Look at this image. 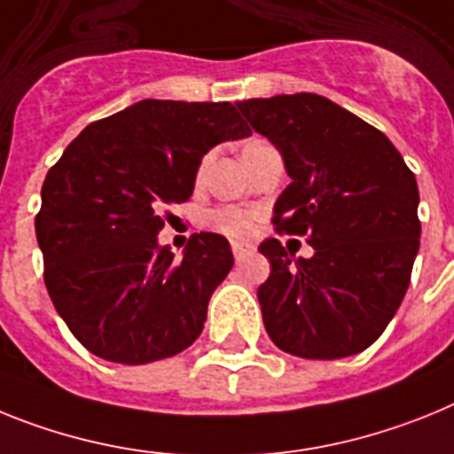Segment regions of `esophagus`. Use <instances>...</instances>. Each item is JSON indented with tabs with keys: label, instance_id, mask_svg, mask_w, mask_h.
<instances>
[{
	"label": "esophagus",
	"instance_id": "1",
	"mask_svg": "<svg viewBox=\"0 0 454 454\" xmlns=\"http://www.w3.org/2000/svg\"><path fill=\"white\" fill-rule=\"evenodd\" d=\"M249 251H251L249 247H244V244H232V255H235L238 262H242V260L249 255Z\"/></svg>",
	"mask_w": 454,
	"mask_h": 454
}]
</instances>
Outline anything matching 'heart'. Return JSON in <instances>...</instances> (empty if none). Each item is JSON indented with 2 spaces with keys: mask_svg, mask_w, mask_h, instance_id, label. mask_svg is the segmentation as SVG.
I'll use <instances>...</instances> for the list:
<instances>
[{
  "mask_svg": "<svg viewBox=\"0 0 454 454\" xmlns=\"http://www.w3.org/2000/svg\"><path fill=\"white\" fill-rule=\"evenodd\" d=\"M260 141V139H254ZM251 144V141H249ZM210 223L216 232H222L226 238L242 242L249 239L255 231V212L249 207H238V205H226L212 212Z\"/></svg>",
  "mask_w": 454,
  "mask_h": 454,
  "instance_id": "heart-1",
  "label": "heart"
}]
</instances>
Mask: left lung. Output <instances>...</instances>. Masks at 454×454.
Masks as SVG:
<instances>
[{
  "label": "left lung",
  "mask_w": 454,
  "mask_h": 454,
  "mask_svg": "<svg viewBox=\"0 0 454 454\" xmlns=\"http://www.w3.org/2000/svg\"><path fill=\"white\" fill-rule=\"evenodd\" d=\"M235 107L274 144L290 176L274 223L315 249L294 258L274 238L258 247L271 265L258 287L267 333L301 358L364 352L393 320L411 278L420 244L416 176L386 134L322 96Z\"/></svg>",
  "instance_id": "left-lung-1"
}]
</instances>
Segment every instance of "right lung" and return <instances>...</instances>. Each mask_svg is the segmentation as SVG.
I'll return each mask as SVG.
<instances>
[{
	"label": "right lung",
	"mask_w": 454,
	"mask_h": 454,
	"mask_svg": "<svg viewBox=\"0 0 454 454\" xmlns=\"http://www.w3.org/2000/svg\"><path fill=\"white\" fill-rule=\"evenodd\" d=\"M249 134L231 102L141 100L82 129L50 168L36 216L45 286L89 352L141 365L200 336L231 244L196 232L176 258L157 235L194 194L205 153Z\"/></svg>",
	"instance_id": "1"
}]
</instances>
